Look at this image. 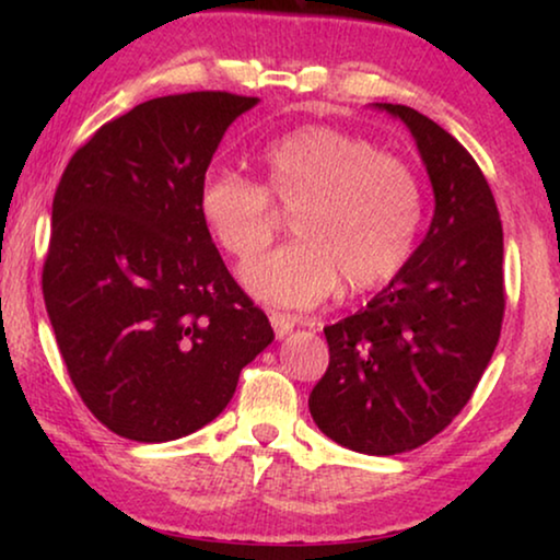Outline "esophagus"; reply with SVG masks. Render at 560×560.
I'll use <instances>...</instances> for the list:
<instances>
[{"label": "esophagus", "mask_w": 560, "mask_h": 560, "mask_svg": "<svg viewBox=\"0 0 560 560\" xmlns=\"http://www.w3.org/2000/svg\"><path fill=\"white\" fill-rule=\"evenodd\" d=\"M270 324L275 328V336H278V339H285V336L293 331V328L301 324V320L293 318V316H282V313H272Z\"/></svg>", "instance_id": "34e87169"}]
</instances>
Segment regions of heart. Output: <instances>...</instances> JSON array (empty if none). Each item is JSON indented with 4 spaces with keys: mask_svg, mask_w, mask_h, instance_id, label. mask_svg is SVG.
Returning a JSON list of instances; mask_svg holds the SVG:
<instances>
[{
    "mask_svg": "<svg viewBox=\"0 0 560 560\" xmlns=\"http://www.w3.org/2000/svg\"><path fill=\"white\" fill-rule=\"evenodd\" d=\"M265 188L213 171L198 186V213L213 242L249 267L275 240L272 203L295 209L288 244L244 275L257 298L311 308L336 288L385 285L408 262L420 226V186L402 160L331 127L295 129L259 158Z\"/></svg>",
    "mask_w": 560,
    "mask_h": 560,
    "instance_id": "obj_1",
    "label": "heart"
}]
</instances>
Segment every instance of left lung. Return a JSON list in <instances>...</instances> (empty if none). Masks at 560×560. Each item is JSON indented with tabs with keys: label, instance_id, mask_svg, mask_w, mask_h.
Instances as JSON below:
<instances>
[{
	"label": "left lung",
	"instance_id": "left-lung-1",
	"mask_svg": "<svg viewBox=\"0 0 560 560\" xmlns=\"http://www.w3.org/2000/svg\"><path fill=\"white\" fill-rule=\"evenodd\" d=\"M374 106L410 129L435 209L389 285L324 328L331 359L308 408L331 441L393 456L439 435L479 385L500 341L504 242L492 190L464 144L410 106Z\"/></svg>",
	"mask_w": 560,
	"mask_h": 560
}]
</instances>
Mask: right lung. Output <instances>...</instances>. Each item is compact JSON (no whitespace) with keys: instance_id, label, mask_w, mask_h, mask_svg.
<instances>
[{"instance_id":"1","label":"right lung","mask_w":560,"mask_h":560,"mask_svg":"<svg viewBox=\"0 0 560 560\" xmlns=\"http://www.w3.org/2000/svg\"><path fill=\"white\" fill-rule=\"evenodd\" d=\"M259 98L160 96L75 150L52 198L43 298L71 382L121 439L211 423L275 339L198 213L229 125Z\"/></svg>"}]
</instances>
